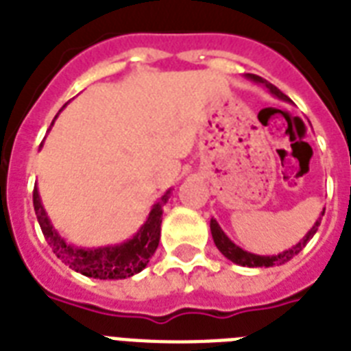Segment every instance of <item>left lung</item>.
Returning a JSON list of instances; mask_svg holds the SVG:
<instances>
[{
	"label": "left lung",
	"mask_w": 351,
	"mask_h": 351,
	"mask_svg": "<svg viewBox=\"0 0 351 351\" xmlns=\"http://www.w3.org/2000/svg\"><path fill=\"white\" fill-rule=\"evenodd\" d=\"M247 78L253 80L255 84L264 85V87H266V89L269 90L273 96H277L278 100L289 101L288 96L282 95V93H280V90L275 87V85L269 84V82H266V80L261 78V76H256V74H247ZM324 209H322L321 217L317 219V222L313 224V228H311V230L304 234V239L300 240L299 244H295L293 247H289V250L282 251V253H278V255H255V253H250V251H245V250H242V247H239V245L234 244L231 239H228V234L222 231V228H220L217 220L211 219V224L209 226H211V234H213L215 245L219 247V251L226 256V258H230V261L234 262V264H239V266H245V267H271V266H280V264H284V262L291 261L295 255H299L300 251H302V247H304V245L310 242V239H313V234H315L317 230H319V226H321V220H322V215H324Z\"/></svg>",
	"instance_id": "8db88e82"
}]
</instances>
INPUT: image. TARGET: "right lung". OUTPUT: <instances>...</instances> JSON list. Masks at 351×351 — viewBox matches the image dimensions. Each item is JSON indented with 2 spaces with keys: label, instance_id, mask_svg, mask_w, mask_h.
Returning a JSON list of instances; mask_svg holds the SVG:
<instances>
[{
  "label": "right lung",
  "instance_id": "add662e5",
  "mask_svg": "<svg viewBox=\"0 0 351 351\" xmlns=\"http://www.w3.org/2000/svg\"><path fill=\"white\" fill-rule=\"evenodd\" d=\"M169 195L171 189L165 191L164 197L154 204L143 226L132 234V239L118 245H106V247H76L73 244H67L62 234L52 228L45 208L41 204L38 187H34L32 200H34V211L43 237L60 261L85 277L114 280V278L132 277L149 264V258L158 247L160 224H162V211H164L162 208L169 200Z\"/></svg>",
  "mask_w": 351,
  "mask_h": 351
}]
</instances>
